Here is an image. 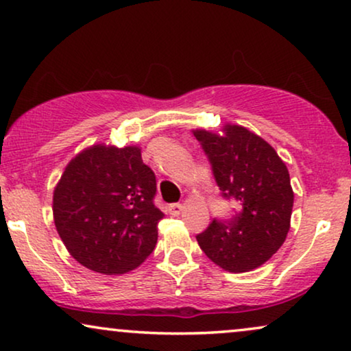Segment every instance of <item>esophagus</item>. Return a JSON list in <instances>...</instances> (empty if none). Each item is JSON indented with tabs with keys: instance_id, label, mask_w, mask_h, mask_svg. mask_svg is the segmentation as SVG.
Segmentation results:
<instances>
[{
	"instance_id": "obj_1",
	"label": "esophagus",
	"mask_w": 351,
	"mask_h": 351,
	"mask_svg": "<svg viewBox=\"0 0 351 351\" xmlns=\"http://www.w3.org/2000/svg\"><path fill=\"white\" fill-rule=\"evenodd\" d=\"M181 211H182V205L181 204H171L169 206V213L173 215V216L181 215Z\"/></svg>"
}]
</instances>
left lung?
<instances>
[{
  "label": "left lung",
  "instance_id": "obj_1",
  "mask_svg": "<svg viewBox=\"0 0 351 351\" xmlns=\"http://www.w3.org/2000/svg\"><path fill=\"white\" fill-rule=\"evenodd\" d=\"M223 135L194 130L221 195L240 204L230 219H213L197 235L208 258L229 272H250L269 261L289 230L294 192L285 162L267 141L241 125Z\"/></svg>",
  "mask_w": 351,
  "mask_h": 351
}]
</instances>
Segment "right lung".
Wrapping results in <instances>:
<instances>
[{
	"mask_svg": "<svg viewBox=\"0 0 351 351\" xmlns=\"http://www.w3.org/2000/svg\"><path fill=\"white\" fill-rule=\"evenodd\" d=\"M156 175L138 146L95 145L77 154L53 191V223L84 267L121 275L157 243L164 213L154 205Z\"/></svg>",
	"mask_w": 351,
	"mask_h": 351,
	"instance_id": "right-lung-1",
	"label": "right lung"
}]
</instances>
